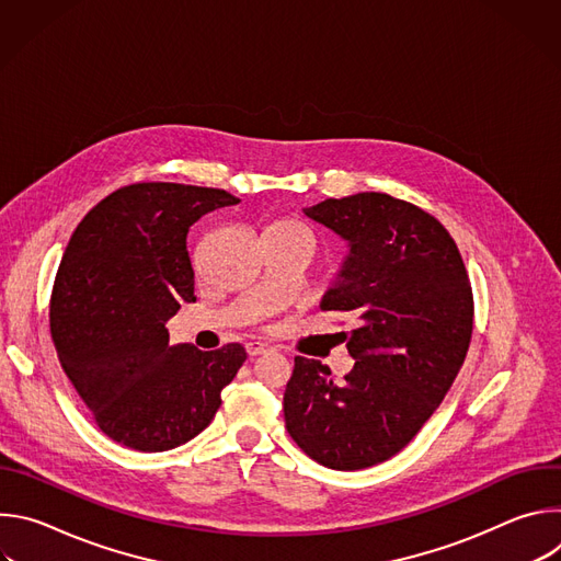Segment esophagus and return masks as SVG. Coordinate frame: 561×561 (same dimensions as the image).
Masks as SVG:
<instances>
[{
  "label": "esophagus",
  "instance_id": "obj_1",
  "mask_svg": "<svg viewBox=\"0 0 561 561\" xmlns=\"http://www.w3.org/2000/svg\"><path fill=\"white\" fill-rule=\"evenodd\" d=\"M247 351H249L251 357H257V355H264V353L268 351V346H266V344H260V342H251V344L247 346Z\"/></svg>",
  "mask_w": 561,
  "mask_h": 561
}]
</instances>
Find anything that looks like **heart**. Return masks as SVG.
Masks as SVG:
<instances>
[{"mask_svg": "<svg viewBox=\"0 0 561 561\" xmlns=\"http://www.w3.org/2000/svg\"><path fill=\"white\" fill-rule=\"evenodd\" d=\"M275 226H284V228H297V230H304V232H308L301 224H297V221H279V224H275ZM310 234V232H308Z\"/></svg>", "mask_w": 561, "mask_h": 561, "instance_id": "b5f03b06", "label": "heart"}]
</instances>
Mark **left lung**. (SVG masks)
Listing matches in <instances>:
<instances>
[{"label":"left lung","instance_id":"8db88e82","mask_svg":"<svg viewBox=\"0 0 561 561\" xmlns=\"http://www.w3.org/2000/svg\"><path fill=\"white\" fill-rule=\"evenodd\" d=\"M304 213L348 242L319 308L355 317L340 333L355 366L335 383L327 364L295 357L286 431L322 466L359 470L397 455L442 404L468 353L472 290L453 237L415 204L357 193Z\"/></svg>","mask_w":561,"mask_h":561}]
</instances>
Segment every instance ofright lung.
<instances>
[{"instance_id":"obj_1","label":"right lung","mask_w":561,"mask_h":561,"mask_svg":"<svg viewBox=\"0 0 561 561\" xmlns=\"http://www.w3.org/2000/svg\"><path fill=\"white\" fill-rule=\"evenodd\" d=\"M239 199L221 188L141 182L75 228L50 295L59 364L113 442L162 453L199 435L247 359L242 344H169L167 322L195 301L188 228Z\"/></svg>"}]
</instances>
